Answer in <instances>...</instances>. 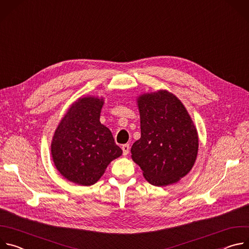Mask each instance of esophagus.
<instances>
[{
  "mask_svg": "<svg viewBox=\"0 0 249 249\" xmlns=\"http://www.w3.org/2000/svg\"><path fill=\"white\" fill-rule=\"evenodd\" d=\"M122 151H123V155L127 156L129 154V151H130V146L128 144H124L122 146Z\"/></svg>",
  "mask_w": 249,
  "mask_h": 249,
  "instance_id": "esophagus-1",
  "label": "esophagus"
}]
</instances>
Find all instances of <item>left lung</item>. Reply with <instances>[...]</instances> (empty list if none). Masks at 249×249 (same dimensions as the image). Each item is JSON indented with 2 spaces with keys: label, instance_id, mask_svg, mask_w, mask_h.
I'll return each instance as SVG.
<instances>
[{
  "label": "left lung",
  "instance_id": "left-lung-1",
  "mask_svg": "<svg viewBox=\"0 0 249 249\" xmlns=\"http://www.w3.org/2000/svg\"><path fill=\"white\" fill-rule=\"evenodd\" d=\"M141 138L132 146L133 160L155 186L178 181L194 165L197 130L181 101L166 90L138 98Z\"/></svg>",
  "mask_w": 249,
  "mask_h": 249
}]
</instances>
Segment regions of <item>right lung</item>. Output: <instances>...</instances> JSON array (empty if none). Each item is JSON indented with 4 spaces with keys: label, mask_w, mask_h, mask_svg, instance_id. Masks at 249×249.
<instances>
[{
    "label": "right lung",
    "mask_w": 249,
    "mask_h": 249,
    "mask_svg": "<svg viewBox=\"0 0 249 249\" xmlns=\"http://www.w3.org/2000/svg\"><path fill=\"white\" fill-rule=\"evenodd\" d=\"M103 99H78L60 122L51 144L59 172L79 185L94 184L111 160L122 155L108 128L99 121Z\"/></svg>",
    "instance_id": "right-lung-1"
}]
</instances>
